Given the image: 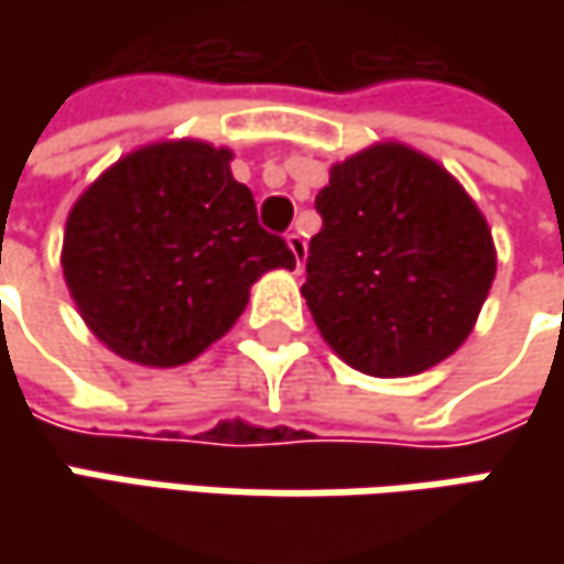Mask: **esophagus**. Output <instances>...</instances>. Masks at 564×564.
<instances>
[{
	"instance_id": "1",
	"label": "esophagus",
	"mask_w": 564,
	"mask_h": 564,
	"mask_svg": "<svg viewBox=\"0 0 564 564\" xmlns=\"http://www.w3.org/2000/svg\"><path fill=\"white\" fill-rule=\"evenodd\" d=\"M285 241H289V248L294 253V263H297V272L304 270V260H307V241H304V235L301 231H289L285 235Z\"/></svg>"
}]
</instances>
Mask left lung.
<instances>
[{
    "mask_svg": "<svg viewBox=\"0 0 564 564\" xmlns=\"http://www.w3.org/2000/svg\"><path fill=\"white\" fill-rule=\"evenodd\" d=\"M301 294L319 336L367 377H414L470 336L496 279L487 219L443 165L373 143L316 194Z\"/></svg>",
    "mask_w": 564,
    "mask_h": 564,
    "instance_id": "left-lung-1",
    "label": "left lung"
}]
</instances>
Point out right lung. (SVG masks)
<instances>
[{
	"label": "right lung",
	"instance_id": "1",
	"mask_svg": "<svg viewBox=\"0 0 564 564\" xmlns=\"http://www.w3.org/2000/svg\"><path fill=\"white\" fill-rule=\"evenodd\" d=\"M231 150L204 141L141 147L109 165L68 213L62 270L90 333L119 358L178 367L248 307L250 285L294 270L263 231Z\"/></svg>",
	"mask_w": 564,
	"mask_h": 564
}]
</instances>
